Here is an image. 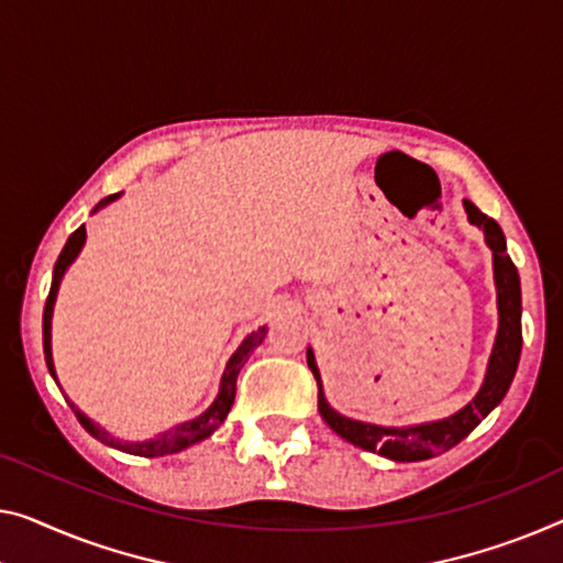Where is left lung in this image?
Wrapping results in <instances>:
<instances>
[{
	"instance_id": "8db88e82",
	"label": "left lung",
	"mask_w": 563,
	"mask_h": 563,
	"mask_svg": "<svg viewBox=\"0 0 563 563\" xmlns=\"http://www.w3.org/2000/svg\"><path fill=\"white\" fill-rule=\"evenodd\" d=\"M470 222L483 228L485 242L493 250V271H496V288H498V339L493 346L488 374L477 397L470 401L465 409H460L457 415H452L442 422L432 424H419L407 427V430H391V427H376L366 422H354V419L341 417L339 412L325 405L323 389H321V376H318L313 351L308 349V366L313 372L318 382V412L325 419V424L331 427L335 434H341L343 440H349L356 448L376 452V455L397 460V463H417V460H430L434 455H442L450 448H455L460 440H465L477 424L488 417L493 409L500 405V399L506 397V391L514 382L518 358H521V278L514 260L508 257L506 238L498 228L496 220H490L488 214H483L473 201H465Z\"/></svg>"
}]
</instances>
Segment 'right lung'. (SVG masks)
<instances>
[{"mask_svg": "<svg viewBox=\"0 0 563 563\" xmlns=\"http://www.w3.org/2000/svg\"><path fill=\"white\" fill-rule=\"evenodd\" d=\"M113 197H108L106 201H100L98 207L108 205V201H113ZM82 242H86V228H78L75 230L70 238H67L65 247L60 257H57L55 263V271H53V285H49V292H47V303H45V313H42V343H45V362H47V368L49 374L55 376V366H53V354H49V321H53V306H55V296H57V288H60V278L65 273V267L73 263L75 255L80 253ZM265 339V329H260L257 333L247 335L245 341H242V346L234 351V356L230 358L228 368H224L222 374V387H220V397L214 399V405L207 409L205 415L191 419V422H184L179 427H174V430H169L166 434H158L156 440H148V442H121V440H113L111 434H108L106 430H100L98 424L90 422V419L86 415H80L78 409H75L73 405V412L75 417H78V422L86 427L88 434H93L96 440H100L103 444H111V448L115 450H123L129 452V455H139V457H162V455H172V452H179V450H187L189 444H195L199 440H205L212 434L217 427H220L224 422V417H228L232 401H234V391H238V374L240 368L245 366L250 351H253L257 343H263ZM57 382V379H55Z\"/></svg>", "mask_w": 563, "mask_h": 563, "instance_id": "right-lung-1", "label": "right lung"}]
</instances>
